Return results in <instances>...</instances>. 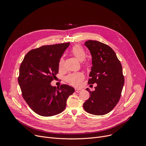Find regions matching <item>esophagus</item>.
<instances>
[{"instance_id": "obj_1", "label": "esophagus", "mask_w": 146, "mask_h": 146, "mask_svg": "<svg viewBox=\"0 0 146 146\" xmlns=\"http://www.w3.org/2000/svg\"><path fill=\"white\" fill-rule=\"evenodd\" d=\"M82 89H80V88H75V91L76 92H80L82 91Z\"/></svg>"}]
</instances>
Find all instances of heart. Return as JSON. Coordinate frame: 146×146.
<instances>
[{"label":"heart","mask_w":146,"mask_h":146,"mask_svg":"<svg viewBox=\"0 0 146 146\" xmlns=\"http://www.w3.org/2000/svg\"><path fill=\"white\" fill-rule=\"evenodd\" d=\"M71 54L80 61H83L86 57V52L84 49L80 45H74L71 49ZM64 62V58L62 56L59 61V68L60 69L63 68ZM83 65L86 66V64L84 63ZM84 78V76L82 73L77 72L69 74L66 77L65 80L69 84L77 87L81 84Z\"/></svg>","instance_id":"b5f03b06"}]
</instances>
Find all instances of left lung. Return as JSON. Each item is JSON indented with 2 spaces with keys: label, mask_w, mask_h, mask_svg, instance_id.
I'll list each match as a JSON object with an SVG mask.
<instances>
[{
  "label": "left lung",
  "mask_w": 146,
  "mask_h": 146,
  "mask_svg": "<svg viewBox=\"0 0 146 146\" xmlns=\"http://www.w3.org/2000/svg\"><path fill=\"white\" fill-rule=\"evenodd\" d=\"M84 45L92 56V67L88 83H97L94 91L83 104L84 110L95 115L111 112L121 98L125 78L122 64L115 52L108 45L97 41L88 40Z\"/></svg>",
  "instance_id": "obj_1"
}]
</instances>
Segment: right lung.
Listing matches in <instances>:
<instances>
[{"label": "right lung", "instance_id": "right-lung-1", "mask_svg": "<svg viewBox=\"0 0 146 146\" xmlns=\"http://www.w3.org/2000/svg\"><path fill=\"white\" fill-rule=\"evenodd\" d=\"M70 42L44 45L30 50L21 63L18 82L22 96L30 108L43 116L63 112L68 97L74 92L71 86L59 88L50 83L59 72V61Z\"/></svg>", "mask_w": 146, "mask_h": 146}]
</instances>
